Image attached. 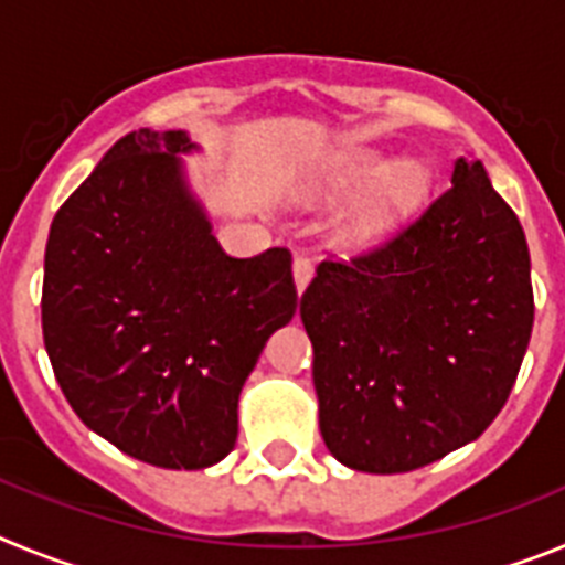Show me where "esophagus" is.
Wrapping results in <instances>:
<instances>
[{
    "label": "esophagus",
    "instance_id": "esophagus-1",
    "mask_svg": "<svg viewBox=\"0 0 565 565\" xmlns=\"http://www.w3.org/2000/svg\"><path fill=\"white\" fill-rule=\"evenodd\" d=\"M313 279V263L308 257H294V286L302 294Z\"/></svg>",
    "mask_w": 565,
    "mask_h": 565
}]
</instances>
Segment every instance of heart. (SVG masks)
<instances>
[{
    "instance_id": "b5f03b06",
    "label": "heart",
    "mask_w": 565,
    "mask_h": 565,
    "mask_svg": "<svg viewBox=\"0 0 565 565\" xmlns=\"http://www.w3.org/2000/svg\"><path fill=\"white\" fill-rule=\"evenodd\" d=\"M319 189L328 198H348L337 221L342 246H373L411 223L433 194V172L424 161L384 152H356L326 169Z\"/></svg>"
}]
</instances>
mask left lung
<instances>
[{
    "instance_id": "left-lung-1",
    "label": "left lung",
    "mask_w": 565,
    "mask_h": 565,
    "mask_svg": "<svg viewBox=\"0 0 565 565\" xmlns=\"http://www.w3.org/2000/svg\"><path fill=\"white\" fill-rule=\"evenodd\" d=\"M299 317L313 344L319 430L344 467H427L495 422L526 356V234L476 158L387 246L319 263Z\"/></svg>"
}]
</instances>
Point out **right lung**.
Listing matches in <instances>:
<instances>
[{"mask_svg":"<svg viewBox=\"0 0 565 565\" xmlns=\"http://www.w3.org/2000/svg\"><path fill=\"white\" fill-rule=\"evenodd\" d=\"M186 129L124 135L50 226L42 331L70 407L127 456L206 469L239 391L297 311L291 254L228 257L189 186Z\"/></svg>","mask_w":565,"mask_h":565,"instance_id":"right-lung-1","label":"right lung"}]
</instances>
